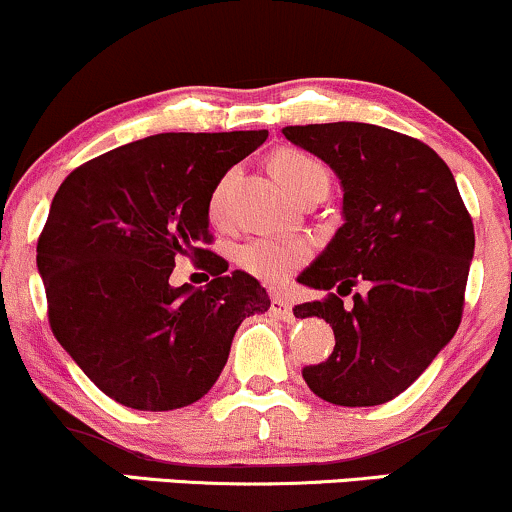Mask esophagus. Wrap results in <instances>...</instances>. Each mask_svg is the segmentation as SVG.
Returning <instances> with one entry per match:
<instances>
[{
	"instance_id": "esophagus-1",
	"label": "esophagus",
	"mask_w": 512,
	"mask_h": 512,
	"mask_svg": "<svg viewBox=\"0 0 512 512\" xmlns=\"http://www.w3.org/2000/svg\"><path fill=\"white\" fill-rule=\"evenodd\" d=\"M272 313H274V317H279V320H284V322H291L293 320L291 303L286 301V298H281V296H274L272 298Z\"/></svg>"
}]
</instances>
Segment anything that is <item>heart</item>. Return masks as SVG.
<instances>
[{
	"label": "heart",
	"mask_w": 512,
	"mask_h": 512,
	"mask_svg": "<svg viewBox=\"0 0 512 512\" xmlns=\"http://www.w3.org/2000/svg\"><path fill=\"white\" fill-rule=\"evenodd\" d=\"M272 170L276 180L298 197L305 187L325 182L330 185V173L317 158L298 149H281L272 158ZM233 175H223L219 185L211 190L209 197V219L214 223L226 221V202L228 187H231ZM238 264L243 272H248L264 284H281L296 272L301 264L308 262L310 248L303 240H284V238H255L248 240L238 248Z\"/></svg>",
	"instance_id": "heart-1"
}]
</instances>
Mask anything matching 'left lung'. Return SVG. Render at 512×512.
<instances>
[{
	"mask_svg": "<svg viewBox=\"0 0 512 512\" xmlns=\"http://www.w3.org/2000/svg\"><path fill=\"white\" fill-rule=\"evenodd\" d=\"M330 163L344 187V226L301 284L325 298L293 308L334 330L327 361L305 366L310 390L339 407L385 404L428 368L462 322L474 223L448 163L431 146L366 122L281 129ZM366 283L344 306L342 295Z\"/></svg>",
	"mask_w": 512,
	"mask_h": 512,
	"instance_id": "left-lung-1",
	"label": "left lung"
}]
</instances>
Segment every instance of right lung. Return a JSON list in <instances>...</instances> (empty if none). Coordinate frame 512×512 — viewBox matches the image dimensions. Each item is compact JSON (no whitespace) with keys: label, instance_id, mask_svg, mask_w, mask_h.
I'll list each match as a JSON object with an SVG mask.
<instances>
[{"label":"right lung","instance_id":"obj_1","mask_svg":"<svg viewBox=\"0 0 512 512\" xmlns=\"http://www.w3.org/2000/svg\"><path fill=\"white\" fill-rule=\"evenodd\" d=\"M250 132H166L81 163L38 238L48 322L98 390L139 411H170L211 390L245 317L269 296L209 250V197L267 142ZM180 256L215 276L167 284Z\"/></svg>","mask_w":512,"mask_h":512}]
</instances>
